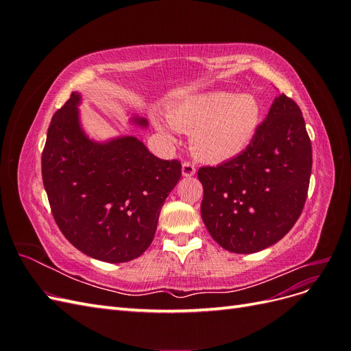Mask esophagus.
Segmentation results:
<instances>
[{
    "label": "esophagus",
    "instance_id": "obj_1",
    "mask_svg": "<svg viewBox=\"0 0 351 351\" xmlns=\"http://www.w3.org/2000/svg\"><path fill=\"white\" fill-rule=\"evenodd\" d=\"M182 174L184 177H193L196 174L195 165L190 164V162H183V165H182Z\"/></svg>",
    "mask_w": 351,
    "mask_h": 351
}]
</instances>
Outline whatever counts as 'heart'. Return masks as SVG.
<instances>
[{
	"label": "heart",
	"mask_w": 351,
	"mask_h": 351,
	"mask_svg": "<svg viewBox=\"0 0 351 351\" xmlns=\"http://www.w3.org/2000/svg\"><path fill=\"white\" fill-rule=\"evenodd\" d=\"M168 119L155 121L165 139L176 143L177 130L192 133L193 154L202 161L221 164L247 149L259 130L262 110L253 95L212 90L177 102Z\"/></svg>",
	"instance_id": "1"
}]
</instances>
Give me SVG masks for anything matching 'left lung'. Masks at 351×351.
<instances>
[{
  "label": "left lung",
  "mask_w": 351,
  "mask_h": 351,
  "mask_svg": "<svg viewBox=\"0 0 351 351\" xmlns=\"http://www.w3.org/2000/svg\"><path fill=\"white\" fill-rule=\"evenodd\" d=\"M311 171L312 145L302 111L280 93L246 151L197 171L209 234L232 253L272 246L299 219Z\"/></svg>",
  "instance_id": "8db88e82"
}]
</instances>
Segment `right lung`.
<instances>
[{"label": "right lung", "instance_id": "1", "mask_svg": "<svg viewBox=\"0 0 351 351\" xmlns=\"http://www.w3.org/2000/svg\"><path fill=\"white\" fill-rule=\"evenodd\" d=\"M83 97L73 92L52 117L42 152V178L62 234L88 256L121 263L154 240L159 212L182 177V164L156 158L132 134L93 139L84 130ZM130 124L147 129L132 114Z\"/></svg>", "mask_w": 351, "mask_h": 351}]
</instances>
